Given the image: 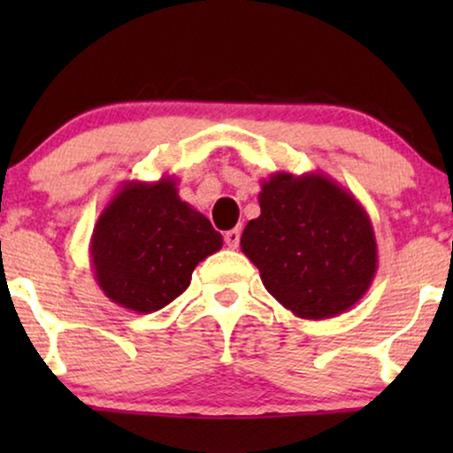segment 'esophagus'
I'll return each instance as SVG.
<instances>
[{
  "label": "esophagus",
  "mask_w": 453,
  "mask_h": 453,
  "mask_svg": "<svg viewBox=\"0 0 453 453\" xmlns=\"http://www.w3.org/2000/svg\"><path fill=\"white\" fill-rule=\"evenodd\" d=\"M241 239V228H233V231L225 233V243L231 247V250H237Z\"/></svg>",
  "instance_id": "esophagus-1"
}]
</instances>
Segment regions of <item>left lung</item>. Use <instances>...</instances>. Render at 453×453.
<instances>
[{"label":"left lung","mask_w":453,"mask_h":453,"mask_svg":"<svg viewBox=\"0 0 453 453\" xmlns=\"http://www.w3.org/2000/svg\"><path fill=\"white\" fill-rule=\"evenodd\" d=\"M247 222L241 251L268 293L303 319H327L363 299L377 272L367 210L321 173H272Z\"/></svg>","instance_id":"obj_1"}]
</instances>
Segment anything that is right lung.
<instances>
[{
  "label": "right lung",
  "instance_id": "1",
  "mask_svg": "<svg viewBox=\"0 0 453 453\" xmlns=\"http://www.w3.org/2000/svg\"><path fill=\"white\" fill-rule=\"evenodd\" d=\"M222 247L210 220L179 197L177 181H126L98 216L90 262L107 299L135 313L169 305L196 265Z\"/></svg>",
  "mask_w": 453,
  "mask_h": 453
}]
</instances>
